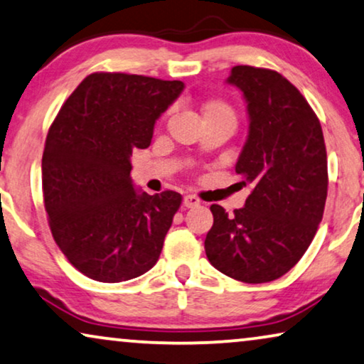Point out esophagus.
Segmentation results:
<instances>
[{
  "mask_svg": "<svg viewBox=\"0 0 364 364\" xmlns=\"http://www.w3.org/2000/svg\"><path fill=\"white\" fill-rule=\"evenodd\" d=\"M200 200H198L197 197H193V196H186L183 197V207H187V208H193V207H198L200 205Z\"/></svg>",
  "mask_w": 364,
  "mask_h": 364,
  "instance_id": "esophagus-1",
  "label": "esophagus"
}]
</instances>
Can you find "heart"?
Wrapping results in <instances>:
<instances>
[{"mask_svg":"<svg viewBox=\"0 0 364 364\" xmlns=\"http://www.w3.org/2000/svg\"><path fill=\"white\" fill-rule=\"evenodd\" d=\"M207 117H225L235 124V112H233V109L228 104L220 101L205 104V107H203V119Z\"/></svg>","mask_w":364,"mask_h":364,"instance_id":"b5f03b06","label":"heart"}]
</instances>
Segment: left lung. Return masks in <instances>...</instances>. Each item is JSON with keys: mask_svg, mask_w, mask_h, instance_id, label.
Masks as SVG:
<instances>
[{"mask_svg": "<svg viewBox=\"0 0 364 364\" xmlns=\"http://www.w3.org/2000/svg\"><path fill=\"white\" fill-rule=\"evenodd\" d=\"M227 82L247 101L250 126L235 172L252 193L233 215L210 207L205 253L223 275L267 283L296 265L320 225L328 192L325 139L310 104L280 73L235 66Z\"/></svg>", "mask_w": 364, "mask_h": 364, "instance_id": "left-lung-1", "label": "left lung"}]
</instances>
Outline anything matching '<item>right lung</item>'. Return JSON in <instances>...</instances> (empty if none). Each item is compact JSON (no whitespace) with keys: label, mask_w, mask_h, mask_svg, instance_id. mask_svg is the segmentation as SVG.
Segmentation results:
<instances>
[{"label":"right lung","mask_w":364,"mask_h":364,"mask_svg":"<svg viewBox=\"0 0 364 364\" xmlns=\"http://www.w3.org/2000/svg\"><path fill=\"white\" fill-rule=\"evenodd\" d=\"M182 81L92 73L49 127L43 197L54 242L89 278L119 283L156 265L181 193L136 191L131 156L151 146L154 124Z\"/></svg>","instance_id":"1"}]
</instances>
